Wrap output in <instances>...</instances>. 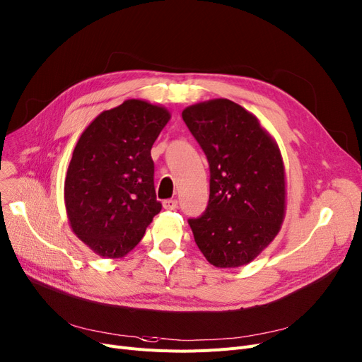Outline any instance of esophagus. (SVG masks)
I'll return each instance as SVG.
<instances>
[{
    "mask_svg": "<svg viewBox=\"0 0 362 362\" xmlns=\"http://www.w3.org/2000/svg\"><path fill=\"white\" fill-rule=\"evenodd\" d=\"M163 206L165 210H176L177 209V199H165L163 202Z\"/></svg>",
    "mask_w": 362,
    "mask_h": 362,
    "instance_id": "1",
    "label": "esophagus"
}]
</instances>
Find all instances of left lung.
<instances>
[{
  "mask_svg": "<svg viewBox=\"0 0 362 362\" xmlns=\"http://www.w3.org/2000/svg\"><path fill=\"white\" fill-rule=\"evenodd\" d=\"M182 118L210 165L207 210L187 220L195 243L216 268H240L274 241L284 220L281 151L259 119L229 99L187 106Z\"/></svg>",
  "mask_w": 362,
  "mask_h": 362,
  "instance_id": "left-lung-1",
  "label": "left lung"
}]
</instances>
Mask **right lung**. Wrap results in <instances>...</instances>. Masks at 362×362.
<instances>
[{
	"label": "right lung",
	"instance_id": "right-lung-1",
	"mask_svg": "<svg viewBox=\"0 0 362 362\" xmlns=\"http://www.w3.org/2000/svg\"><path fill=\"white\" fill-rule=\"evenodd\" d=\"M170 118L164 106L129 99L99 114L78 139L65 177L66 214L98 256L130 253L161 211L151 149Z\"/></svg>",
	"mask_w": 362,
	"mask_h": 362
}]
</instances>
